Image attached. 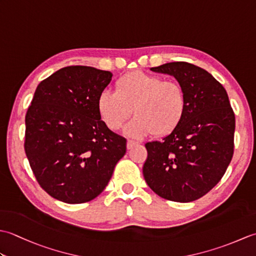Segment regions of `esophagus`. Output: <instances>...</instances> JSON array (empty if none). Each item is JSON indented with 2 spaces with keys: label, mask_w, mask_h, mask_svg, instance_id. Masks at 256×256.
I'll list each match as a JSON object with an SVG mask.
<instances>
[{
  "label": "esophagus",
  "mask_w": 256,
  "mask_h": 256,
  "mask_svg": "<svg viewBox=\"0 0 256 256\" xmlns=\"http://www.w3.org/2000/svg\"><path fill=\"white\" fill-rule=\"evenodd\" d=\"M136 145H138V143L135 142V140H128V142H126V148H128V150H131V148H134V146H136Z\"/></svg>",
  "instance_id": "1"
}]
</instances>
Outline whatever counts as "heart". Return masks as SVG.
<instances>
[{"label": "heart", "instance_id": "1", "mask_svg": "<svg viewBox=\"0 0 256 256\" xmlns=\"http://www.w3.org/2000/svg\"><path fill=\"white\" fill-rule=\"evenodd\" d=\"M98 113L110 130H118L133 112L123 128L130 138H142L156 132L167 135L178 128L187 110L182 86L160 76L135 72L116 82V91L103 90L98 96Z\"/></svg>", "mask_w": 256, "mask_h": 256}]
</instances>
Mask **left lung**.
Masks as SVG:
<instances>
[{
	"mask_svg": "<svg viewBox=\"0 0 256 256\" xmlns=\"http://www.w3.org/2000/svg\"><path fill=\"white\" fill-rule=\"evenodd\" d=\"M182 86L187 110L178 128L145 144V182L155 194L177 202L202 197L224 175L233 156L236 116L226 89L206 70L177 62L150 68Z\"/></svg>",
	"mask_w": 256,
	"mask_h": 256,
	"instance_id": "obj_1",
	"label": "left lung"
}]
</instances>
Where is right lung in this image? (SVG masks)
<instances>
[{
  "instance_id": "right-lung-1",
  "label": "right lung",
  "mask_w": 256,
  "mask_h": 256,
  "mask_svg": "<svg viewBox=\"0 0 256 256\" xmlns=\"http://www.w3.org/2000/svg\"><path fill=\"white\" fill-rule=\"evenodd\" d=\"M112 76L86 66L59 69L37 86L27 110V160L40 187L62 202L99 196L126 152V140L98 113V96Z\"/></svg>"
}]
</instances>
